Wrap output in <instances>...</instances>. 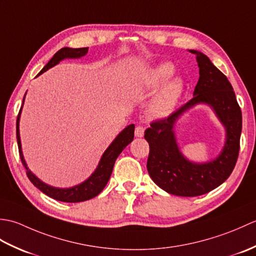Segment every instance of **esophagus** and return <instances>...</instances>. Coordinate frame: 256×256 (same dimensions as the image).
Returning a JSON list of instances; mask_svg holds the SVG:
<instances>
[{"mask_svg":"<svg viewBox=\"0 0 256 256\" xmlns=\"http://www.w3.org/2000/svg\"><path fill=\"white\" fill-rule=\"evenodd\" d=\"M135 136H136V138H143L144 136V128L142 126L135 128Z\"/></svg>","mask_w":256,"mask_h":256,"instance_id":"1","label":"esophagus"}]
</instances>
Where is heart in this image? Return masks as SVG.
<instances>
[{
	"mask_svg": "<svg viewBox=\"0 0 256 256\" xmlns=\"http://www.w3.org/2000/svg\"><path fill=\"white\" fill-rule=\"evenodd\" d=\"M175 69L168 62L157 64L146 72L145 82L150 88L155 89L163 84L148 106V116L150 118L167 116L180 99L184 84L182 78H172Z\"/></svg>",
	"mask_w": 256,
	"mask_h": 256,
	"instance_id": "b5f03b06",
	"label": "heart"
}]
</instances>
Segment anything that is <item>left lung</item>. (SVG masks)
<instances>
[{
    "instance_id": "1",
    "label": "left lung",
    "mask_w": 256,
    "mask_h": 256,
    "mask_svg": "<svg viewBox=\"0 0 256 256\" xmlns=\"http://www.w3.org/2000/svg\"><path fill=\"white\" fill-rule=\"evenodd\" d=\"M194 54L199 80L194 98L167 118L155 121L145 131L150 144L148 170L153 182L166 192L182 197H197L224 184L231 175L240 150L242 113L229 80L204 54ZM198 104L210 106L226 130V140L220 154L206 163L184 158L178 150L174 126L184 112Z\"/></svg>"
}]
</instances>
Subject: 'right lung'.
Here are the masks:
<instances>
[{
    "label": "right lung",
    "instance_id": "obj_1",
    "mask_svg": "<svg viewBox=\"0 0 256 256\" xmlns=\"http://www.w3.org/2000/svg\"><path fill=\"white\" fill-rule=\"evenodd\" d=\"M86 52H88V47L86 48L64 47L52 56V58L48 62V64L40 70V72L37 76L44 74L48 69L56 66L57 64L64 60V59L81 58L84 57ZM25 96L23 99V104H24ZM22 108H23V106H22L18 116V120H16V138H18L20 157L22 160V162H23V165L26 168L27 177L30 178V180L36 188H38L40 192L47 194L48 197H50L55 200L62 201V202H80V201H86L91 198H94L96 196L99 194L103 190V188L106 187L108 179H110L114 162H116L118 156L122 153V150L126 148V146L131 143L134 138L135 125L130 124L123 130L121 133H118V136L113 140V142L108 145V148L104 150V153L102 154L101 160L99 162V164H98L96 170L91 174L90 177L86 178V180L81 184H76V186L69 187V188L52 187L50 184H47L44 182H42L40 179L37 176H35L34 174L30 172V168L27 167L23 152H22V143H20V118Z\"/></svg>",
    "mask_w": 256,
    "mask_h": 256
}]
</instances>
